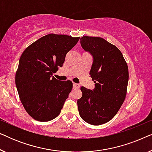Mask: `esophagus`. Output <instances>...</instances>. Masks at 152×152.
<instances>
[{
    "instance_id": "obj_1",
    "label": "esophagus",
    "mask_w": 152,
    "mask_h": 152,
    "mask_svg": "<svg viewBox=\"0 0 152 152\" xmlns=\"http://www.w3.org/2000/svg\"><path fill=\"white\" fill-rule=\"evenodd\" d=\"M73 88H80V84H76V83H73Z\"/></svg>"
}]
</instances>
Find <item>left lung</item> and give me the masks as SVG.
I'll return each mask as SVG.
<instances>
[{
  "label": "left lung",
  "mask_w": 152,
  "mask_h": 152,
  "mask_svg": "<svg viewBox=\"0 0 152 152\" xmlns=\"http://www.w3.org/2000/svg\"><path fill=\"white\" fill-rule=\"evenodd\" d=\"M82 48L93 57L90 75L95 88L81 87L79 113L87 123L100 125L116 115L125 99L129 80L127 64L119 49L101 37L84 36Z\"/></svg>",
  "instance_id": "left-lung-1"
}]
</instances>
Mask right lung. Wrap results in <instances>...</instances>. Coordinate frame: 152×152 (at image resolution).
I'll return each instance as SVG.
<instances>
[{
	"label": "right lung",
	"instance_id": "1",
	"mask_svg": "<svg viewBox=\"0 0 152 152\" xmlns=\"http://www.w3.org/2000/svg\"><path fill=\"white\" fill-rule=\"evenodd\" d=\"M80 37L49 34L27 48L20 56L15 83L20 102L34 120L48 122L57 118L72 88L70 80L54 77L66 54Z\"/></svg>",
	"mask_w": 152,
	"mask_h": 152
}]
</instances>
